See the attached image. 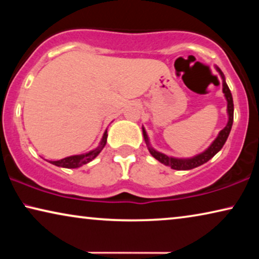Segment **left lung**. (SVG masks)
<instances>
[{
	"instance_id": "1",
	"label": "left lung",
	"mask_w": 259,
	"mask_h": 259,
	"mask_svg": "<svg viewBox=\"0 0 259 259\" xmlns=\"http://www.w3.org/2000/svg\"><path fill=\"white\" fill-rule=\"evenodd\" d=\"M214 67H215V70H217V72L219 73V75H221V77H222L223 93H224L226 102H228V109H226V112H228V123H226V126L224 127V128H223L221 132L218 133L217 138H215V139L212 141V144L206 148V150H205L204 152H201V153H199V154L194 155V157H191V158L169 157V155H166L164 153H161V152L154 150V148L151 146L150 139H148L146 131H145V127L143 126V134H144L145 143H146L147 148H148V151H150V153L152 154V157L157 159L158 161H160L161 164H164L166 166H169V167L173 168V169H178V171H186V169H192L194 167H198V166L205 164V162H207L211 158H213L214 155L222 150L223 146H224L225 141L228 140V137H229L230 132H231L232 123H233V99H232V94H231V92H230V88L228 86V83H226L225 76L221 70V68H219V67H217V66H214Z\"/></svg>"
}]
</instances>
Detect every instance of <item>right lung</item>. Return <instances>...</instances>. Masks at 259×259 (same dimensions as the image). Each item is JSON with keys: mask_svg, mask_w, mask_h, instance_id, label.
Masks as SVG:
<instances>
[{"mask_svg": "<svg viewBox=\"0 0 259 259\" xmlns=\"http://www.w3.org/2000/svg\"><path fill=\"white\" fill-rule=\"evenodd\" d=\"M107 130L105 131L104 136H102V139L100 141V144L98 145L97 148L92 150L87 153L83 154H75V155H70V157H66L63 159H60V160H55L52 161L49 160V162L55 166H59V167H65V168H77L81 167V166L84 164H88V162L93 160L99 155V153L102 151V148L106 146V143H107Z\"/></svg>", "mask_w": 259, "mask_h": 259, "instance_id": "right-lung-1", "label": "right lung"}]
</instances>
